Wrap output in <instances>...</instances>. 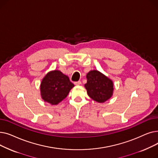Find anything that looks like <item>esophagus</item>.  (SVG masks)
<instances>
[{"label":"esophagus","mask_w":158,"mask_h":158,"mask_svg":"<svg viewBox=\"0 0 158 158\" xmlns=\"http://www.w3.org/2000/svg\"><path fill=\"white\" fill-rule=\"evenodd\" d=\"M81 84V82L80 81H77V82H74V85H77V86L80 85Z\"/></svg>","instance_id":"34e87169"}]
</instances>
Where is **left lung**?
Segmentation results:
<instances>
[{"instance_id":"1","label":"left lung","mask_w":158,"mask_h":158,"mask_svg":"<svg viewBox=\"0 0 158 158\" xmlns=\"http://www.w3.org/2000/svg\"><path fill=\"white\" fill-rule=\"evenodd\" d=\"M85 87L89 97L95 101L103 103L110 98L113 93V82L98 70H91L87 75Z\"/></svg>"}]
</instances>
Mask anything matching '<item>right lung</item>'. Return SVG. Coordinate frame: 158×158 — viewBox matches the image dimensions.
<instances>
[{
    "instance_id": "add662e5",
    "label": "right lung",
    "mask_w": 158,
    "mask_h": 158,
    "mask_svg": "<svg viewBox=\"0 0 158 158\" xmlns=\"http://www.w3.org/2000/svg\"><path fill=\"white\" fill-rule=\"evenodd\" d=\"M74 85L60 70L49 72L41 81V96L45 102L57 105L67 97Z\"/></svg>"
}]
</instances>
